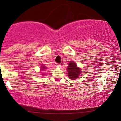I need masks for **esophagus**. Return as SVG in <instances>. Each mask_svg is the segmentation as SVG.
<instances>
[{
	"instance_id": "1",
	"label": "esophagus",
	"mask_w": 121,
	"mask_h": 121,
	"mask_svg": "<svg viewBox=\"0 0 121 121\" xmlns=\"http://www.w3.org/2000/svg\"><path fill=\"white\" fill-rule=\"evenodd\" d=\"M55 65H56V67H60L61 65H60V64L56 63V64H55Z\"/></svg>"
}]
</instances>
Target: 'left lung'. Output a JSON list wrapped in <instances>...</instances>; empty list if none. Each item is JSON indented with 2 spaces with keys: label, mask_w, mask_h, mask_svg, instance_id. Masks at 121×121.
Listing matches in <instances>:
<instances>
[{
  "label": "left lung",
  "mask_w": 121,
  "mask_h": 121,
  "mask_svg": "<svg viewBox=\"0 0 121 121\" xmlns=\"http://www.w3.org/2000/svg\"><path fill=\"white\" fill-rule=\"evenodd\" d=\"M67 70L68 72L69 79L72 80H75L78 78L80 73V69L77 67V65L73 61L69 63Z\"/></svg>",
  "instance_id": "1"
}]
</instances>
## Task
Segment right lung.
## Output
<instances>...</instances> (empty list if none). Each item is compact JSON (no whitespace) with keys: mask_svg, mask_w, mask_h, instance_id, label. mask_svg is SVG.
<instances>
[{"mask_svg":"<svg viewBox=\"0 0 121 121\" xmlns=\"http://www.w3.org/2000/svg\"><path fill=\"white\" fill-rule=\"evenodd\" d=\"M41 68H42V69H41V70H44V69H46V68H47L44 67V66H42V67H41Z\"/></svg>","mask_w":121,"mask_h":121,"instance_id":"obj_1","label":"right lung"}]
</instances>
